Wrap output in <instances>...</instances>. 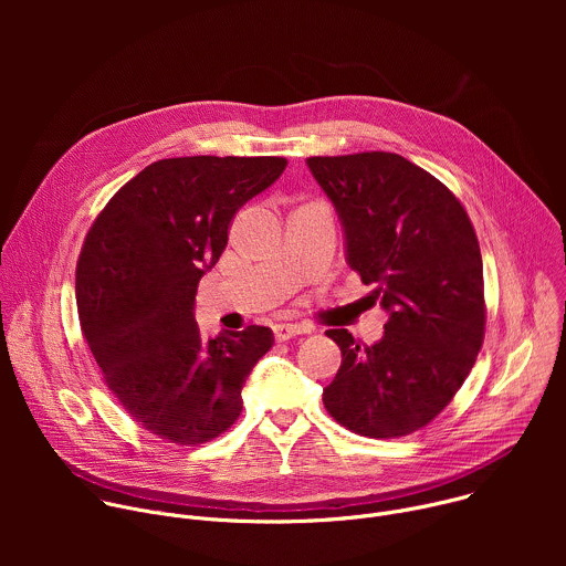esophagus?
Masks as SVG:
<instances>
[{"mask_svg": "<svg viewBox=\"0 0 566 566\" xmlns=\"http://www.w3.org/2000/svg\"><path fill=\"white\" fill-rule=\"evenodd\" d=\"M273 334L277 340H289L293 336H300V334H311V327L308 325H295V322H280V325L273 327Z\"/></svg>", "mask_w": 566, "mask_h": 566, "instance_id": "obj_1", "label": "esophagus"}]
</instances>
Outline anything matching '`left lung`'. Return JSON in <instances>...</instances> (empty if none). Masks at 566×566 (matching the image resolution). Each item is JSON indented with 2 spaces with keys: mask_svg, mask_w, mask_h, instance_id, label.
<instances>
[{
  "mask_svg": "<svg viewBox=\"0 0 566 566\" xmlns=\"http://www.w3.org/2000/svg\"><path fill=\"white\" fill-rule=\"evenodd\" d=\"M306 166L338 212L349 269L387 311L369 347L347 329L327 332L343 363L322 400L356 434L406 437L448 406L483 343L474 228L441 181L398 154L313 156Z\"/></svg>",
  "mask_w": 566,
  "mask_h": 566,
  "instance_id": "left-lung-1",
  "label": "left lung"
}]
</instances>
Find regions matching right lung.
Masks as SVG:
<instances>
[{
    "label": "right lung",
    "instance_id": "add662e5",
    "mask_svg": "<svg viewBox=\"0 0 566 566\" xmlns=\"http://www.w3.org/2000/svg\"><path fill=\"white\" fill-rule=\"evenodd\" d=\"M280 156H181L147 166L94 221L75 273L80 327L127 415L179 446L241 415V389L273 347L269 327L203 340L199 280L219 262L234 212L273 186Z\"/></svg>",
    "mask_w": 566,
    "mask_h": 566
}]
</instances>
